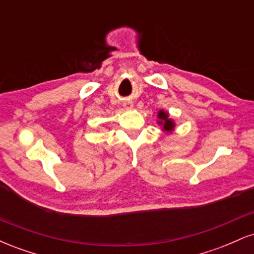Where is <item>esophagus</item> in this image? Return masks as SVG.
Instances as JSON below:
<instances>
[{"label": "esophagus", "mask_w": 254, "mask_h": 254, "mask_svg": "<svg viewBox=\"0 0 254 254\" xmlns=\"http://www.w3.org/2000/svg\"><path fill=\"white\" fill-rule=\"evenodd\" d=\"M124 107L125 109H132V103H125Z\"/></svg>", "instance_id": "obj_1"}]
</instances>
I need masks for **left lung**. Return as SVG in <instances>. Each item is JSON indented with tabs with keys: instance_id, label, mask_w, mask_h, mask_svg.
Returning <instances> with one entry per match:
<instances>
[{
	"instance_id": "8db88e82",
	"label": "left lung",
	"mask_w": 254,
	"mask_h": 254,
	"mask_svg": "<svg viewBox=\"0 0 254 254\" xmlns=\"http://www.w3.org/2000/svg\"><path fill=\"white\" fill-rule=\"evenodd\" d=\"M157 117H159V124L162 125V129L165 131H172L174 129V122L172 121V119L168 118V113L165 112V111H159V113H157Z\"/></svg>"
}]
</instances>
